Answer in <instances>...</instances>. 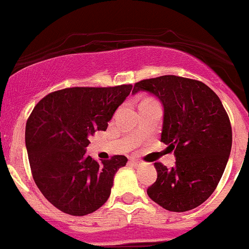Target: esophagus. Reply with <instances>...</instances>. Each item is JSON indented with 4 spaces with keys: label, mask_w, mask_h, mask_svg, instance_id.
Instances as JSON below:
<instances>
[{
    "label": "esophagus",
    "mask_w": 249,
    "mask_h": 249,
    "mask_svg": "<svg viewBox=\"0 0 249 249\" xmlns=\"http://www.w3.org/2000/svg\"><path fill=\"white\" fill-rule=\"evenodd\" d=\"M130 163H131L134 167H140L141 166V162L139 161V160H135V159L130 160Z\"/></svg>",
    "instance_id": "obj_1"
}]
</instances>
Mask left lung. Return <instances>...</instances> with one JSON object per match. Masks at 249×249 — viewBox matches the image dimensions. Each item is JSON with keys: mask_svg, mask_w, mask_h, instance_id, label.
<instances>
[{"mask_svg": "<svg viewBox=\"0 0 249 249\" xmlns=\"http://www.w3.org/2000/svg\"><path fill=\"white\" fill-rule=\"evenodd\" d=\"M163 106L161 141L174 151L176 164L155 163L157 179L147 195L174 213L201 205L219 184L229 161L232 129L221 101L205 83L167 75L135 83Z\"/></svg>", "mask_w": 249, "mask_h": 249, "instance_id": "left-lung-1", "label": "left lung"}]
</instances>
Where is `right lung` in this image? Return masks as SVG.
I'll list each match as a JSON object with an SVG mask.
<instances>
[{
    "label": "right lung",
    "instance_id": "add662e5",
    "mask_svg": "<svg viewBox=\"0 0 249 249\" xmlns=\"http://www.w3.org/2000/svg\"><path fill=\"white\" fill-rule=\"evenodd\" d=\"M132 89L72 87L49 93L29 115L25 147L33 179L55 208L73 216L98 210L110 195L114 176L127 159L97 162L86 156L89 138L108 122Z\"/></svg>",
    "mask_w": 249,
    "mask_h": 249
}]
</instances>
